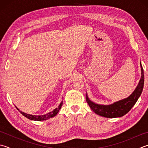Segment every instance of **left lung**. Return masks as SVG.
<instances>
[{
	"label": "left lung",
	"mask_w": 148,
	"mask_h": 148,
	"mask_svg": "<svg viewBox=\"0 0 148 148\" xmlns=\"http://www.w3.org/2000/svg\"><path fill=\"white\" fill-rule=\"evenodd\" d=\"M141 77L138 82V85L135 88V90L129 97L123 99L122 100L118 101L111 105H103L96 104L90 100L87 94H86V101L88 103L90 108L93 110L95 114L100 115V116L105 117L107 118H115L121 117L126 115L137 102L139 97L140 96L142 92H143L144 82V71L142 66L141 63Z\"/></svg>",
	"instance_id": "left-lung-1"
}]
</instances>
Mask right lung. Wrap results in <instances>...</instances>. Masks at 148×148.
<instances>
[{
  "instance_id": "1",
  "label": "right lung",
  "mask_w": 148,
  "mask_h": 148,
  "mask_svg": "<svg viewBox=\"0 0 148 148\" xmlns=\"http://www.w3.org/2000/svg\"><path fill=\"white\" fill-rule=\"evenodd\" d=\"M63 105V101L62 102L60 103V104L59 105V106H58V108H56L54 110H53V111L48 113L47 114H44V115H31V114H26V113L23 112L22 111H20V110L16 107L17 108V110L21 113V114L25 116V117H27V119L32 121H44V120H47L48 119H50L53 117L54 116H56L57 115L58 113L59 112L60 110L62 108V106Z\"/></svg>"
}]
</instances>
